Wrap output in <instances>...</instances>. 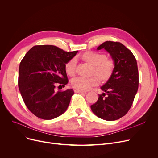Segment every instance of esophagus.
I'll return each mask as SVG.
<instances>
[{"mask_svg": "<svg viewBox=\"0 0 158 158\" xmlns=\"http://www.w3.org/2000/svg\"><path fill=\"white\" fill-rule=\"evenodd\" d=\"M74 92H77V93H86V91H84V90H81V89H74Z\"/></svg>", "mask_w": 158, "mask_h": 158, "instance_id": "34e87169", "label": "esophagus"}]
</instances>
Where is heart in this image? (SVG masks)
<instances>
[{
    "mask_svg": "<svg viewBox=\"0 0 158 158\" xmlns=\"http://www.w3.org/2000/svg\"><path fill=\"white\" fill-rule=\"evenodd\" d=\"M82 58L94 66V74L95 76L90 77H77L72 80V85L73 88L81 90H88L93 86L98 85L102 80H107L113 73L114 64L112 60L107 59L106 54L95 51H87L82 56ZM77 59L73 57L65 64L66 73L70 76H74L76 73Z\"/></svg>",
    "mask_w": 158,
    "mask_h": 158,
    "instance_id": "heart-1",
    "label": "heart"
}]
</instances>
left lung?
I'll use <instances>...</instances> for the list:
<instances>
[{"label":"left lung","instance_id":"obj_1","mask_svg":"<svg viewBox=\"0 0 158 158\" xmlns=\"http://www.w3.org/2000/svg\"><path fill=\"white\" fill-rule=\"evenodd\" d=\"M102 48L110 54L114 67L109 80L101 87L105 93L98 95L91 109L98 117L113 121L126 115L134 101L139 84L138 65L133 54L118 41H106L97 47Z\"/></svg>","mask_w":158,"mask_h":158}]
</instances>
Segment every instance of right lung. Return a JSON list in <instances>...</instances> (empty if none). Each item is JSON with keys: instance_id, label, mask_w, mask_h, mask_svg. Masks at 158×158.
I'll return each mask as SVG.
<instances>
[{"instance_id": "right-lung-1", "label": "right lung", "mask_w": 158, "mask_h": 158, "mask_svg": "<svg viewBox=\"0 0 158 158\" xmlns=\"http://www.w3.org/2000/svg\"><path fill=\"white\" fill-rule=\"evenodd\" d=\"M77 51L66 52L54 45H35L20 62L19 88L29 110L44 120L54 119L65 112L74 92L56 91L69 82L65 64Z\"/></svg>"}]
</instances>
